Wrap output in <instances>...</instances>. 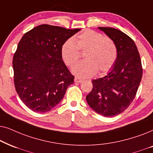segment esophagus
<instances>
[{"mask_svg": "<svg viewBox=\"0 0 153 153\" xmlns=\"http://www.w3.org/2000/svg\"><path fill=\"white\" fill-rule=\"evenodd\" d=\"M74 81L75 82H78V83H80V82H82L83 80L82 79H81L80 78H75L74 79Z\"/></svg>", "mask_w": 153, "mask_h": 153, "instance_id": "34e87169", "label": "esophagus"}]
</instances>
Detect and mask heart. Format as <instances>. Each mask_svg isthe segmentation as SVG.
<instances>
[{"label":"heart","mask_w":153,"mask_h":153,"mask_svg":"<svg viewBox=\"0 0 153 153\" xmlns=\"http://www.w3.org/2000/svg\"><path fill=\"white\" fill-rule=\"evenodd\" d=\"M80 51L84 52L85 60L72 68L75 75L88 78L98 73L103 74L111 68L117 58V48L111 38L91 30L70 38L62 45L61 52L64 62L73 66L80 57Z\"/></svg>","instance_id":"1"}]
</instances>
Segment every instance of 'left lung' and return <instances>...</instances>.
Returning <instances> with one entry per match:
<instances>
[{"label":"left lung","mask_w":153,"mask_h":153,"mask_svg":"<svg viewBox=\"0 0 153 153\" xmlns=\"http://www.w3.org/2000/svg\"><path fill=\"white\" fill-rule=\"evenodd\" d=\"M98 28L115 42L117 59L105 76L92 80V90L86 100L96 113L113 117L125 111L133 101L143 68L137 47L129 36L114 28Z\"/></svg>","instance_id":"1"}]
</instances>
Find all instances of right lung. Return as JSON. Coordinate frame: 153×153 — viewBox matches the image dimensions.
I'll list each match as a JSON object with an SVG mask.
<instances>
[{"mask_svg": "<svg viewBox=\"0 0 153 153\" xmlns=\"http://www.w3.org/2000/svg\"><path fill=\"white\" fill-rule=\"evenodd\" d=\"M42 24L26 33L14 54L16 91L31 111L45 113L58 104L74 76L62 60L64 42L80 31Z\"/></svg>", "mask_w": 153, "mask_h": 153, "instance_id": "right-lung-1", "label": "right lung"}]
</instances>
